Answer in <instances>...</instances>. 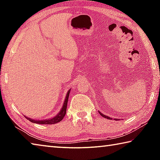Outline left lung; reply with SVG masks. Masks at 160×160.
Returning a JSON list of instances; mask_svg holds the SVG:
<instances>
[{"label": "left lung", "instance_id": "8db88e82", "mask_svg": "<svg viewBox=\"0 0 160 160\" xmlns=\"http://www.w3.org/2000/svg\"><path fill=\"white\" fill-rule=\"evenodd\" d=\"M99 113L100 115H101L102 116H103V117H104V118H108V119H112V118H110V117H109V116H105L104 114H103V113H102L100 112H99Z\"/></svg>", "mask_w": 160, "mask_h": 160}]
</instances>
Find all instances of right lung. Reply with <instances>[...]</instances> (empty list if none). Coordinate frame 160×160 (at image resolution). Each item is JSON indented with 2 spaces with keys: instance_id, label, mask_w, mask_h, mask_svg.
I'll return each instance as SVG.
<instances>
[{
  "instance_id": "obj_1",
  "label": "right lung",
  "mask_w": 160,
  "mask_h": 160,
  "mask_svg": "<svg viewBox=\"0 0 160 160\" xmlns=\"http://www.w3.org/2000/svg\"><path fill=\"white\" fill-rule=\"evenodd\" d=\"M70 90L68 91V93L66 94V99L64 100V103L63 107H62L60 111L57 115L56 116H54L52 118L50 119H44V120H34V119H31L30 118L26 117L28 119L29 121H31L32 123H38V124H55L56 123L60 122L61 121H62V119L63 118V117L66 115V109H67V104H68V97H69V94H70Z\"/></svg>"
}]
</instances>
